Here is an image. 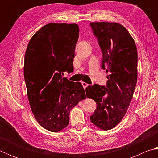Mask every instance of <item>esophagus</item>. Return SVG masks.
<instances>
[{"instance_id": "1", "label": "esophagus", "mask_w": 158, "mask_h": 158, "mask_svg": "<svg viewBox=\"0 0 158 158\" xmlns=\"http://www.w3.org/2000/svg\"><path fill=\"white\" fill-rule=\"evenodd\" d=\"M81 84H82L83 87L84 88V89H86V88L88 87V85H89V84H86V83H85V82H81Z\"/></svg>"}]
</instances>
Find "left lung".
<instances>
[{"label": "left lung", "mask_w": 158, "mask_h": 158, "mask_svg": "<svg viewBox=\"0 0 158 158\" xmlns=\"http://www.w3.org/2000/svg\"><path fill=\"white\" fill-rule=\"evenodd\" d=\"M90 26L102 52V68L108 73L106 88L89 85L87 98L97 104L90 119L103 130L122 121L132 100L137 81V50L135 42L123 26L116 22H91Z\"/></svg>", "instance_id": "obj_1"}]
</instances>
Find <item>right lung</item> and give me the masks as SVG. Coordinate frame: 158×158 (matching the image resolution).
I'll list each match as a JSON object with an SVG mask.
<instances>
[{"label":"right lung","mask_w":158,"mask_h":158,"mask_svg":"<svg viewBox=\"0 0 158 158\" xmlns=\"http://www.w3.org/2000/svg\"><path fill=\"white\" fill-rule=\"evenodd\" d=\"M79 32L76 23H48L33 35L26 51L29 104L38 123L50 132L68 126L70 110L86 98L81 83L63 77L64 72L74 70Z\"/></svg>","instance_id":"obj_1"}]
</instances>
